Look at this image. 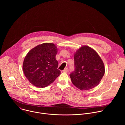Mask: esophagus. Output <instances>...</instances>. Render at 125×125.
<instances>
[{"label": "esophagus", "instance_id": "1", "mask_svg": "<svg viewBox=\"0 0 125 125\" xmlns=\"http://www.w3.org/2000/svg\"><path fill=\"white\" fill-rule=\"evenodd\" d=\"M63 71L64 72H68L69 69L68 68H65V69Z\"/></svg>", "mask_w": 125, "mask_h": 125}]
</instances>
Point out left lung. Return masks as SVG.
I'll use <instances>...</instances> for the list:
<instances>
[{
	"instance_id": "obj_1",
	"label": "left lung",
	"mask_w": 125,
	"mask_h": 125,
	"mask_svg": "<svg viewBox=\"0 0 125 125\" xmlns=\"http://www.w3.org/2000/svg\"><path fill=\"white\" fill-rule=\"evenodd\" d=\"M75 70L70 74L73 84L81 90H89L97 86L105 73L103 62L92 48L84 46L74 55Z\"/></svg>"
}]
</instances>
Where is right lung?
Returning a JSON list of instances; mask_svg holds the SVG:
<instances>
[{
  "label": "right lung",
  "mask_w": 125,
  "mask_h": 125,
  "mask_svg": "<svg viewBox=\"0 0 125 125\" xmlns=\"http://www.w3.org/2000/svg\"><path fill=\"white\" fill-rule=\"evenodd\" d=\"M57 49L51 43H44L31 49L25 57L23 69L29 82L34 86L44 87L55 81L61 72L55 58Z\"/></svg>",
  "instance_id": "1"
}]
</instances>
